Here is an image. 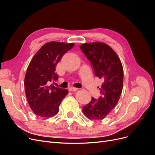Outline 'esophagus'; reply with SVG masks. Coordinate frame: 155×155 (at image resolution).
Returning <instances> with one entry per match:
<instances>
[{
	"label": "esophagus",
	"instance_id": "1",
	"mask_svg": "<svg viewBox=\"0 0 155 155\" xmlns=\"http://www.w3.org/2000/svg\"><path fill=\"white\" fill-rule=\"evenodd\" d=\"M78 90V88H74V87H70L68 88V91L70 92H74V91H76Z\"/></svg>",
	"mask_w": 155,
	"mask_h": 155
}]
</instances>
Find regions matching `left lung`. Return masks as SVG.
Listing matches in <instances>:
<instances>
[{
  "label": "left lung",
  "mask_w": 155,
  "mask_h": 155,
  "mask_svg": "<svg viewBox=\"0 0 155 155\" xmlns=\"http://www.w3.org/2000/svg\"><path fill=\"white\" fill-rule=\"evenodd\" d=\"M80 48L91 62L94 75L104 80L100 88L101 96L83 107V112L93 120L104 119L118 104L123 88L124 70L115 51L104 43L80 45Z\"/></svg>",
  "instance_id": "obj_1"
}]
</instances>
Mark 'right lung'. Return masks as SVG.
I'll return each instance as SVG.
<instances>
[{
  "mask_svg": "<svg viewBox=\"0 0 155 155\" xmlns=\"http://www.w3.org/2000/svg\"><path fill=\"white\" fill-rule=\"evenodd\" d=\"M74 46V43L50 42L32 58L26 73L25 87L28 102L36 115L49 118L59 112V106L68 91L49 86V83L58 79L55 67L63 55Z\"/></svg>",
  "mask_w": 155,
  "mask_h": 155,
  "instance_id": "right-lung-1",
  "label": "right lung"
}]
</instances>
